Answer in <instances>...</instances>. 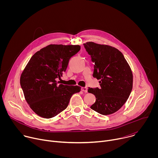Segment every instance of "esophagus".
Listing matches in <instances>:
<instances>
[{"mask_svg": "<svg viewBox=\"0 0 158 158\" xmlns=\"http://www.w3.org/2000/svg\"><path fill=\"white\" fill-rule=\"evenodd\" d=\"M81 90H82V91H83L84 93H87V88L86 87H81Z\"/></svg>", "mask_w": 158, "mask_h": 158, "instance_id": "obj_1", "label": "esophagus"}]
</instances>
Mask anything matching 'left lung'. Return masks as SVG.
<instances>
[{
  "mask_svg": "<svg viewBox=\"0 0 158 158\" xmlns=\"http://www.w3.org/2000/svg\"><path fill=\"white\" fill-rule=\"evenodd\" d=\"M84 46L94 63L93 77L99 79L101 87L88 89L96 96L91 108L102 115L118 111L126 102L132 89L130 66L118 49L93 42Z\"/></svg>",
  "mask_w": 158,
  "mask_h": 158,
  "instance_id": "left-lung-1",
  "label": "left lung"
}]
</instances>
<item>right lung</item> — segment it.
Segmentation results:
<instances>
[{
  "instance_id": "right-lung-1",
  "label": "right lung",
  "mask_w": 158,
  "mask_h": 158,
  "mask_svg": "<svg viewBox=\"0 0 158 158\" xmlns=\"http://www.w3.org/2000/svg\"><path fill=\"white\" fill-rule=\"evenodd\" d=\"M79 45L51 44L35 52L22 72L20 83L30 107L38 116L49 119L66 109L71 96L81 87L59 84L71 57Z\"/></svg>"
}]
</instances>
